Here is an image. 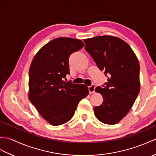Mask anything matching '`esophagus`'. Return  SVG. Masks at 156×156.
Returning <instances> with one entry per match:
<instances>
[{
  "label": "esophagus",
  "instance_id": "obj_1",
  "mask_svg": "<svg viewBox=\"0 0 156 156\" xmlns=\"http://www.w3.org/2000/svg\"><path fill=\"white\" fill-rule=\"evenodd\" d=\"M95 88H96V86L95 85L92 84L91 86H90L88 87V90H89V93L90 94H94L95 92Z\"/></svg>",
  "mask_w": 156,
  "mask_h": 156
}]
</instances>
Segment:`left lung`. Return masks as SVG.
Returning <instances> with one entry per match:
<instances>
[{
    "label": "left lung",
    "mask_w": 156,
    "mask_h": 156,
    "mask_svg": "<svg viewBox=\"0 0 156 156\" xmlns=\"http://www.w3.org/2000/svg\"><path fill=\"white\" fill-rule=\"evenodd\" d=\"M84 42L85 50L108 77L103 87L95 89L104 101L94 108V114L104 124H117L127 115L139 94L138 60L131 47L118 37L100 36Z\"/></svg>",
    "instance_id": "8db88e82"
}]
</instances>
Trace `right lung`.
<instances>
[{"label": "right lung", "mask_w": 156, "mask_h": 156, "mask_svg": "<svg viewBox=\"0 0 156 156\" xmlns=\"http://www.w3.org/2000/svg\"><path fill=\"white\" fill-rule=\"evenodd\" d=\"M80 40L57 38L40 49L29 70V100L52 126L73 117L80 101L88 95V87L64 80L70 74V54L84 47Z\"/></svg>", "instance_id": "add662e5"}]
</instances>
